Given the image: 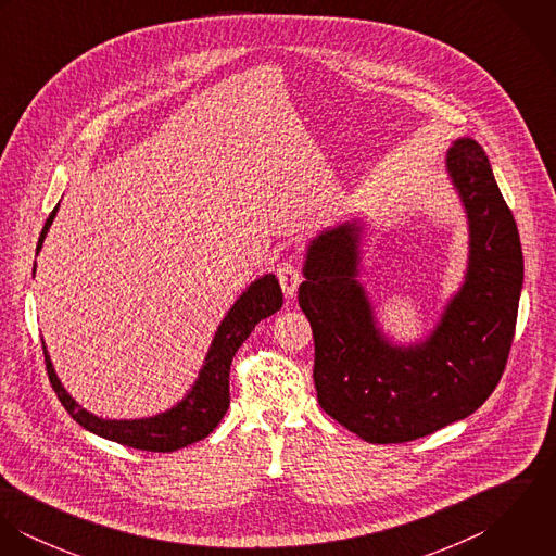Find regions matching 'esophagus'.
<instances>
[{
    "label": "esophagus",
    "mask_w": 556,
    "mask_h": 556,
    "mask_svg": "<svg viewBox=\"0 0 556 556\" xmlns=\"http://www.w3.org/2000/svg\"><path fill=\"white\" fill-rule=\"evenodd\" d=\"M276 274H278V282H280V287H282V293H285L287 298H293L295 291H298V287H300V282H302L300 267H298L295 263H291V261H285V263L278 265Z\"/></svg>",
    "instance_id": "1"
}]
</instances>
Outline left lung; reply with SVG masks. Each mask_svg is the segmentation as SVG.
<instances>
[{
	"instance_id": "obj_1",
	"label": "left lung",
	"mask_w": 556,
	"mask_h": 556,
	"mask_svg": "<svg viewBox=\"0 0 556 556\" xmlns=\"http://www.w3.org/2000/svg\"><path fill=\"white\" fill-rule=\"evenodd\" d=\"M469 218V267L434 331L396 346L375 323L359 265L357 223L311 241L300 308L315 338L320 408L368 443H406L469 417L498 386L511 349L525 261L516 220L473 139L447 152Z\"/></svg>"
}]
</instances>
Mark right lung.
Masks as SVG:
<instances>
[{"label": "right lung", "mask_w": 556, "mask_h": 556, "mask_svg": "<svg viewBox=\"0 0 556 556\" xmlns=\"http://www.w3.org/2000/svg\"><path fill=\"white\" fill-rule=\"evenodd\" d=\"M60 205L49 214L42 233L36 245V254L42 248V241L47 238V231L58 214ZM36 271V263H34ZM282 308V291L274 274H267L258 280H254L241 295L233 308L227 313L225 320L220 323L212 346L205 357V366L199 372L197 383L192 390L179 400L173 408L159 413L154 417L146 419H102L96 417L93 413L85 410L79 406L73 396L64 390L60 383L51 357L47 353V346L42 344L45 351V364H47V375L49 381L64 404V408L73 415V419L83 426L85 430L115 441L126 447L143 450V452H175L186 445H192L201 439H205L225 417L229 408V370L233 355L241 346V342L250 336L254 325L263 318L271 317Z\"/></svg>", "instance_id": "obj_1"}]
</instances>
